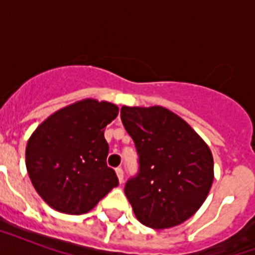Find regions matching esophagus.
I'll list each match as a JSON object with an SVG mask.
<instances>
[{
  "label": "esophagus",
  "instance_id": "1",
  "mask_svg": "<svg viewBox=\"0 0 255 255\" xmlns=\"http://www.w3.org/2000/svg\"><path fill=\"white\" fill-rule=\"evenodd\" d=\"M116 174H118V178H119V182L120 184H122V182L124 181V172H123V169H122V168H116Z\"/></svg>",
  "mask_w": 255,
  "mask_h": 255
}]
</instances>
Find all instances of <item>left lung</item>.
Returning <instances> with one entry per match:
<instances>
[{"instance_id": "8db88e82", "label": "left lung", "mask_w": 255, "mask_h": 255, "mask_svg": "<svg viewBox=\"0 0 255 255\" xmlns=\"http://www.w3.org/2000/svg\"><path fill=\"white\" fill-rule=\"evenodd\" d=\"M120 118L139 156V172L124 186L136 218L153 229L180 225L209 193L214 177L209 147L164 107L123 106Z\"/></svg>"}]
</instances>
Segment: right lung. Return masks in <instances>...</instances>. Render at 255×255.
<instances>
[{
  "mask_svg": "<svg viewBox=\"0 0 255 255\" xmlns=\"http://www.w3.org/2000/svg\"><path fill=\"white\" fill-rule=\"evenodd\" d=\"M119 108L108 102L81 100L47 118L26 147V168L38 194L67 214L91 210L119 180L107 165L104 128Z\"/></svg>",
  "mask_w": 255,
  "mask_h": 255,
  "instance_id": "add662e5",
  "label": "right lung"
}]
</instances>
